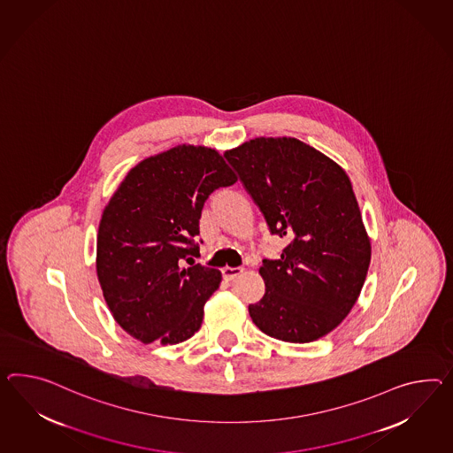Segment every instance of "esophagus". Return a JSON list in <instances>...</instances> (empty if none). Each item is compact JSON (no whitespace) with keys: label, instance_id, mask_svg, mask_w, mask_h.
I'll list each match as a JSON object with an SVG mask.
<instances>
[{"label":"esophagus","instance_id":"obj_1","mask_svg":"<svg viewBox=\"0 0 453 453\" xmlns=\"http://www.w3.org/2000/svg\"><path fill=\"white\" fill-rule=\"evenodd\" d=\"M221 273H223V278L225 280H233V279L236 278V276H240L242 273H243V267H223L221 269Z\"/></svg>","mask_w":453,"mask_h":453}]
</instances>
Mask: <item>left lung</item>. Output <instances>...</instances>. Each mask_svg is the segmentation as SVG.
I'll return each mask as SVG.
<instances>
[{"label": "left lung", "instance_id": "8db88e82", "mask_svg": "<svg viewBox=\"0 0 453 453\" xmlns=\"http://www.w3.org/2000/svg\"><path fill=\"white\" fill-rule=\"evenodd\" d=\"M269 230L289 244L263 259V299L248 307L256 326L309 343L343 322L360 297L372 242L345 169L297 138H255L225 151Z\"/></svg>", "mask_w": 453, "mask_h": 453}]
</instances>
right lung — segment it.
I'll list each match as a JSON object with an SVG mask.
<instances>
[{"instance_id":"right-lung-1","label":"right lung","mask_w":453,"mask_h":453,"mask_svg":"<svg viewBox=\"0 0 453 453\" xmlns=\"http://www.w3.org/2000/svg\"><path fill=\"white\" fill-rule=\"evenodd\" d=\"M234 182L217 150L179 144L136 164L108 200L96 276L113 319L133 338L177 345L200 328L221 273L196 265L194 236L210 194Z\"/></svg>"}]
</instances>
